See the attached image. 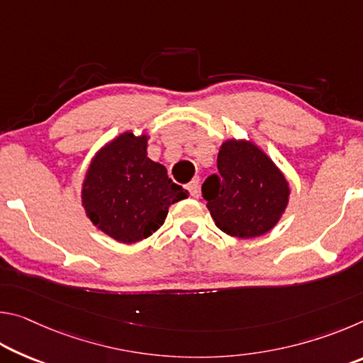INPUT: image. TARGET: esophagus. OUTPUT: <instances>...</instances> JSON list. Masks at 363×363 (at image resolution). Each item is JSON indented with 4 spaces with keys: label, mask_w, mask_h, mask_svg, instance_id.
Wrapping results in <instances>:
<instances>
[{
    "label": "esophagus",
    "mask_w": 363,
    "mask_h": 363,
    "mask_svg": "<svg viewBox=\"0 0 363 363\" xmlns=\"http://www.w3.org/2000/svg\"><path fill=\"white\" fill-rule=\"evenodd\" d=\"M187 190L192 196H199V192H200V179H199V177H194V179L189 182Z\"/></svg>",
    "instance_id": "obj_1"
}]
</instances>
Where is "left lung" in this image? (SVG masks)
Segmentation results:
<instances>
[{"label": "left lung", "mask_w": 363, "mask_h": 363, "mask_svg": "<svg viewBox=\"0 0 363 363\" xmlns=\"http://www.w3.org/2000/svg\"><path fill=\"white\" fill-rule=\"evenodd\" d=\"M218 171L206 177L201 195L220 230L255 238L279 223L290 187L261 149L247 140H225L218 155Z\"/></svg>", "instance_id": "8db88e82"}]
</instances>
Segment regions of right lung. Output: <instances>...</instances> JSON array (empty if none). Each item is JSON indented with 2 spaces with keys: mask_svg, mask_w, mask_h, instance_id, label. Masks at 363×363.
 <instances>
[{
  "mask_svg": "<svg viewBox=\"0 0 363 363\" xmlns=\"http://www.w3.org/2000/svg\"><path fill=\"white\" fill-rule=\"evenodd\" d=\"M82 195L94 225L115 240L136 243L150 237L164 223L169 205L189 192L147 157V136L125 133L94 157Z\"/></svg>",
  "mask_w": 363,
  "mask_h": 363,
  "instance_id": "obj_1",
  "label": "right lung"
}]
</instances>
